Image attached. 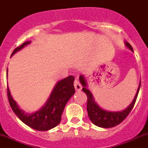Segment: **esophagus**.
I'll return each instance as SVG.
<instances>
[{
    "mask_svg": "<svg viewBox=\"0 0 148 148\" xmlns=\"http://www.w3.org/2000/svg\"><path fill=\"white\" fill-rule=\"evenodd\" d=\"M74 88H75L76 90L79 91L81 89H82V85H81L80 82L77 79H76L75 80H74Z\"/></svg>",
    "mask_w": 148,
    "mask_h": 148,
    "instance_id": "34e87169",
    "label": "esophagus"
}]
</instances>
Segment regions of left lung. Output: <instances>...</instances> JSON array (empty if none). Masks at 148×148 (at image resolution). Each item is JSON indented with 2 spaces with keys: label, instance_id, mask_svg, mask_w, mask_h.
Segmentation results:
<instances>
[{
  "label": "left lung",
  "instance_id": "8db88e82",
  "mask_svg": "<svg viewBox=\"0 0 148 148\" xmlns=\"http://www.w3.org/2000/svg\"><path fill=\"white\" fill-rule=\"evenodd\" d=\"M125 45L131 50L133 51V48H132V47L131 46L129 43L126 42ZM79 79H80L81 83L83 85L82 90L86 93L87 97H88L87 110H88V117H89L90 120L92 121L93 124H95L97 126L101 127V128H112V127H114L122 123L127 118V116L129 114V113L131 112L134 106L135 102H136V99H137L139 88H140V84H139V88L137 90V93L135 96L134 99L132 103H131V105L128 108L125 109L123 111L112 112H107L102 110L101 108H100L98 106L97 103L95 102L93 96L90 92V90L86 88V83H85L84 77L82 76H80Z\"/></svg>",
  "mask_w": 148,
  "mask_h": 148
}]
</instances>
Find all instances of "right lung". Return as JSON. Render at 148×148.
Here are the masks:
<instances>
[{
    "label": "right lung",
    "mask_w": 148,
    "mask_h": 148,
    "mask_svg": "<svg viewBox=\"0 0 148 148\" xmlns=\"http://www.w3.org/2000/svg\"><path fill=\"white\" fill-rule=\"evenodd\" d=\"M29 43L30 41H26L22 45L15 48L12 55ZM74 80V76H69L58 82L45 107L32 114H26L20 110L16 102L12 99L10 91L7 87V96L9 104L14 112L20 118V121L29 127L41 132L49 130L57 126L60 122L65 106L75 92Z\"/></svg>",
    "instance_id": "add662e5"
}]
</instances>
